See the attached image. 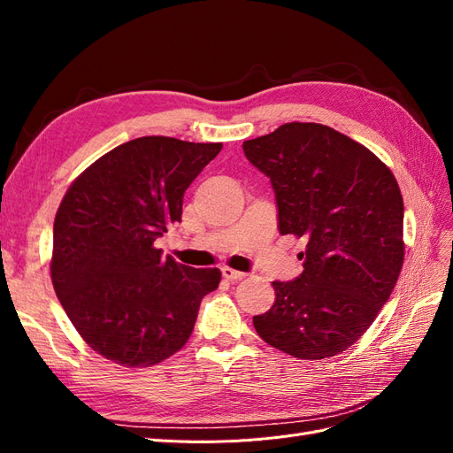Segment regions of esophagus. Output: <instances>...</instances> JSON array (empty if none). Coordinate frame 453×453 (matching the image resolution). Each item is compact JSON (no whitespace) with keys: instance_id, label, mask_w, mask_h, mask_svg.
<instances>
[{"instance_id":"34e87169","label":"esophagus","mask_w":453,"mask_h":453,"mask_svg":"<svg viewBox=\"0 0 453 453\" xmlns=\"http://www.w3.org/2000/svg\"><path fill=\"white\" fill-rule=\"evenodd\" d=\"M221 272H223V278H226L228 281H240V280L245 278L243 272H238V270L230 268V266H223Z\"/></svg>"}]
</instances>
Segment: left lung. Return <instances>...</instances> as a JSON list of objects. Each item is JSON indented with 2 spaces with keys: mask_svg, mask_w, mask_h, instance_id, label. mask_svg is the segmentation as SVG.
<instances>
[{
  "mask_svg": "<svg viewBox=\"0 0 453 453\" xmlns=\"http://www.w3.org/2000/svg\"><path fill=\"white\" fill-rule=\"evenodd\" d=\"M243 153L270 177L281 234L308 240L303 273L272 283L276 303L253 318L257 334L298 359L346 351L399 280V183L372 150L318 122H287L243 142Z\"/></svg>",
  "mask_w": 453,
  "mask_h": 453,
  "instance_id": "obj_1",
  "label": "left lung"
}]
</instances>
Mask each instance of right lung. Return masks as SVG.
Wrapping results in <instances>:
<instances>
[{
  "mask_svg": "<svg viewBox=\"0 0 453 453\" xmlns=\"http://www.w3.org/2000/svg\"><path fill=\"white\" fill-rule=\"evenodd\" d=\"M221 149L145 135L109 150L67 188L54 217L50 278L102 357L153 366L187 344L221 272L162 257L155 240L181 223L185 190Z\"/></svg>",
  "mask_w": 453,
  "mask_h": 453,
  "instance_id": "1",
  "label": "right lung"
}]
</instances>
